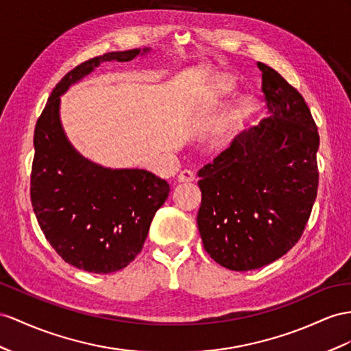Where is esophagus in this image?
<instances>
[{
  "mask_svg": "<svg viewBox=\"0 0 351 351\" xmlns=\"http://www.w3.org/2000/svg\"><path fill=\"white\" fill-rule=\"evenodd\" d=\"M194 179H195V175H194V172H191V170H182V172L178 176L179 182H191V181H194Z\"/></svg>",
  "mask_w": 351,
  "mask_h": 351,
  "instance_id": "obj_1",
  "label": "esophagus"
}]
</instances>
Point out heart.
Returning <instances> with one entry per match:
<instances>
[{
    "label": "heart",
    "mask_w": 351,
    "mask_h": 351,
    "mask_svg": "<svg viewBox=\"0 0 351 351\" xmlns=\"http://www.w3.org/2000/svg\"><path fill=\"white\" fill-rule=\"evenodd\" d=\"M232 88H234V84L230 78L222 77L218 78L217 83L213 84V88L210 92V99H209V105H217L218 102H221L222 99H226L228 95H231ZM234 138V120L228 121L227 124H223L222 128L219 129L217 138H215V143L218 147H227L228 143Z\"/></svg>",
    "instance_id": "obj_1"
}]
</instances>
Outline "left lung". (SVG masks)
<instances>
[{
  "label": "left lung",
  "mask_w": 351,
  "mask_h": 351,
  "mask_svg": "<svg viewBox=\"0 0 351 351\" xmlns=\"http://www.w3.org/2000/svg\"><path fill=\"white\" fill-rule=\"evenodd\" d=\"M256 65L269 117L199 170L203 246L232 271L261 268L291 250L319 185V133L307 104L277 71Z\"/></svg>",
  "instance_id": "8db88e82"
}]
</instances>
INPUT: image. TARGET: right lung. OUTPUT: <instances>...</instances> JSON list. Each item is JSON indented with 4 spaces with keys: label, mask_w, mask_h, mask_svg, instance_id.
Wrapping results in <instances>:
<instances>
[{
    "label": "right lung",
    "mask_w": 351,
    "mask_h": 351,
    "mask_svg": "<svg viewBox=\"0 0 351 351\" xmlns=\"http://www.w3.org/2000/svg\"><path fill=\"white\" fill-rule=\"evenodd\" d=\"M147 51H111L75 66L56 84L35 125V217L58 255L88 273L119 271L136 258L170 188L148 170L104 167L80 154L60 124V96L102 62H129Z\"/></svg>",
    "instance_id": "add662e5"
}]
</instances>
